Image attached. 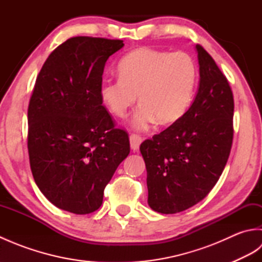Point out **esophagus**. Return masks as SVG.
<instances>
[{"label":"esophagus","instance_id":"34e87169","mask_svg":"<svg viewBox=\"0 0 262 262\" xmlns=\"http://www.w3.org/2000/svg\"><path fill=\"white\" fill-rule=\"evenodd\" d=\"M129 141H130V147L133 151H137L138 148H140L141 143L143 142V138L141 135H137V134H132L129 136Z\"/></svg>","mask_w":262,"mask_h":262}]
</instances>
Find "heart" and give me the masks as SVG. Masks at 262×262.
I'll return each instance as SVG.
<instances>
[{"label": "heart", "mask_w": 262, "mask_h": 262, "mask_svg": "<svg viewBox=\"0 0 262 262\" xmlns=\"http://www.w3.org/2000/svg\"><path fill=\"white\" fill-rule=\"evenodd\" d=\"M119 77L99 86L100 101L111 114L122 118L140 100L133 126L144 130L159 120L171 124L186 113L197 85L198 70L190 55L138 48L117 66Z\"/></svg>", "instance_id": "obj_1"}]
</instances>
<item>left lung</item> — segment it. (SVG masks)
Wrapping results in <instances>:
<instances>
[{
  "label": "left lung",
  "mask_w": 262,
  "mask_h": 262,
  "mask_svg": "<svg viewBox=\"0 0 262 262\" xmlns=\"http://www.w3.org/2000/svg\"><path fill=\"white\" fill-rule=\"evenodd\" d=\"M199 86L190 108L165 130L141 144L148 206L176 214L203 200L219 181L233 141L234 99L213 57L196 45Z\"/></svg>",
  "instance_id": "8db88e82"
}]
</instances>
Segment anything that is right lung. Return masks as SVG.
<instances>
[{"label":"right lung","instance_id":"right-lung-1","mask_svg":"<svg viewBox=\"0 0 262 262\" xmlns=\"http://www.w3.org/2000/svg\"><path fill=\"white\" fill-rule=\"evenodd\" d=\"M124 47L119 39L73 37L49 55L28 107V152L36 185L56 207L84 215L129 154L99 98L103 69Z\"/></svg>","mask_w":262,"mask_h":262}]
</instances>
